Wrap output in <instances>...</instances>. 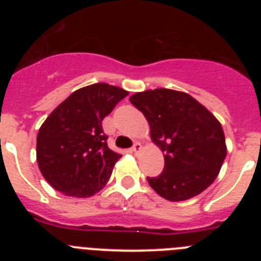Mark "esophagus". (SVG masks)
Segmentation results:
<instances>
[{"instance_id":"34e87169","label":"esophagus","mask_w":261,"mask_h":261,"mask_svg":"<svg viewBox=\"0 0 261 261\" xmlns=\"http://www.w3.org/2000/svg\"><path fill=\"white\" fill-rule=\"evenodd\" d=\"M142 150V146H141V144H140V142H136L135 145H133V147H132V151L135 154H137V153H140V151Z\"/></svg>"}]
</instances>
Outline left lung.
Masks as SVG:
<instances>
[{
    "instance_id": "8db88e82",
    "label": "left lung",
    "mask_w": 261,
    "mask_h": 261,
    "mask_svg": "<svg viewBox=\"0 0 261 261\" xmlns=\"http://www.w3.org/2000/svg\"><path fill=\"white\" fill-rule=\"evenodd\" d=\"M150 125L151 141L165 151V167L150 187L168 201H184L205 191L226 156L222 125L190 94L146 90L129 98Z\"/></svg>"
}]
</instances>
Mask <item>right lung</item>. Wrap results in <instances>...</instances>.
I'll return each mask as SVG.
<instances>
[{
	"label": "right lung",
	"mask_w": 261,
	"mask_h": 261,
	"mask_svg": "<svg viewBox=\"0 0 261 261\" xmlns=\"http://www.w3.org/2000/svg\"><path fill=\"white\" fill-rule=\"evenodd\" d=\"M128 94L108 84L82 87L41 124L36 161L55 190L65 196L90 197L107 184L121 155L108 147L102 120Z\"/></svg>",
	"instance_id": "1"
}]
</instances>
